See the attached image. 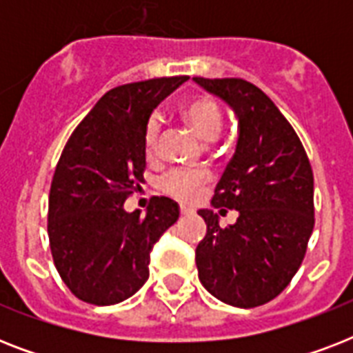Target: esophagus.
I'll return each mask as SVG.
<instances>
[{
    "mask_svg": "<svg viewBox=\"0 0 353 353\" xmlns=\"http://www.w3.org/2000/svg\"><path fill=\"white\" fill-rule=\"evenodd\" d=\"M179 212H181V216H187L188 212H190V210H188V209H185V207H181V209H179Z\"/></svg>",
    "mask_w": 353,
    "mask_h": 353,
    "instance_id": "esophagus-1",
    "label": "esophagus"
}]
</instances>
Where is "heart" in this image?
<instances>
[{"mask_svg":"<svg viewBox=\"0 0 353 353\" xmlns=\"http://www.w3.org/2000/svg\"><path fill=\"white\" fill-rule=\"evenodd\" d=\"M179 117L183 122L198 135L201 141L210 143L218 139L223 128V113L221 108L214 99L207 95H194L188 97L179 104ZM144 154L148 157H154L157 154V143H159V122L155 119H150L146 128H144ZM207 176L203 174H188V172H168L161 179V188L168 196L192 203L201 196Z\"/></svg>","mask_w":353,"mask_h":353,"instance_id":"obj_1","label":"heart"}]
</instances>
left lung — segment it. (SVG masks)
<instances>
[{
  "mask_svg": "<svg viewBox=\"0 0 353 353\" xmlns=\"http://www.w3.org/2000/svg\"><path fill=\"white\" fill-rule=\"evenodd\" d=\"M238 117V143L212 205L234 225L199 210L207 234L196 247L205 290L225 304L256 307L285 290L301 268L313 232V170L306 150L273 101L243 79L194 77Z\"/></svg>",
  "mask_w": 353,
  "mask_h": 353,
  "instance_id": "8db88e82",
  "label": "left lung"
}]
</instances>
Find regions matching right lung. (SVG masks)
<instances>
[{
	"label": "right lung",
	"instance_id": "add662e5",
	"mask_svg": "<svg viewBox=\"0 0 353 353\" xmlns=\"http://www.w3.org/2000/svg\"><path fill=\"white\" fill-rule=\"evenodd\" d=\"M188 80L168 77L113 88L63 146L49 192L47 232L58 273L77 299L95 306L126 301L148 280L150 252L179 218L168 198L146 216L124 201L144 181V128L165 97Z\"/></svg>",
	"mask_w": 353,
	"mask_h": 353
}]
</instances>
